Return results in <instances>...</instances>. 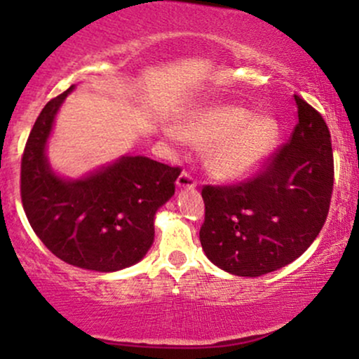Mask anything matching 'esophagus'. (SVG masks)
<instances>
[{
  "mask_svg": "<svg viewBox=\"0 0 359 359\" xmlns=\"http://www.w3.org/2000/svg\"><path fill=\"white\" fill-rule=\"evenodd\" d=\"M175 184L179 189H192L197 185V180H196V177L191 174V172L184 170L182 174L179 175V179H177Z\"/></svg>",
  "mask_w": 359,
  "mask_h": 359,
  "instance_id": "34e87169",
  "label": "esophagus"
}]
</instances>
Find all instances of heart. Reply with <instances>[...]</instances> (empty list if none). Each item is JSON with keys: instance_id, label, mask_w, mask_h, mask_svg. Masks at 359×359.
Here are the masks:
<instances>
[{"instance_id": "b5f03b06", "label": "heart", "mask_w": 359, "mask_h": 359, "mask_svg": "<svg viewBox=\"0 0 359 359\" xmlns=\"http://www.w3.org/2000/svg\"><path fill=\"white\" fill-rule=\"evenodd\" d=\"M185 142L205 147L204 163L214 177L236 180L250 175L273 151L278 125L269 114H251L241 106L197 109L179 125Z\"/></svg>"}]
</instances>
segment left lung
<instances>
[{
	"label": "left lung",
	"mask_w": 359,
	"mask_h": 359,
	"mask_svg": "<svg viewBox=\"0 0 359 359\" xmlns=\"http://www.w3.org/2000/svg\"><path fill=\"white\" fill-rule=\"evenodd\" d=\"M299 121L262 170L233 185H204L199 238L216 266L259 277L288 265L323 229L334 185L331 133L295 94Z\"/></svg>",
	"instance_id": "left-lung-1"
}]
</instances>
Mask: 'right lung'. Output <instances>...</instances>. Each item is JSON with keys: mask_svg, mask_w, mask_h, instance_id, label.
Returning <instances> with one entry per match:
<instances>
[{"mask_svg": "<svg viewBox=\"0 0 359 359\" xmlns=\"http://www.w3.org/2000/svg\"><path fill=\"white\" fill-rule=\"evenodd\" d=\"M71 86L45 104L22 156L20 192L28 222L48 250L69 265L116 271L135 265L154 243L155 212L174 196L180 167L147 156H121L84 179L52 172L45 145Z\"/></svg>", "mask_w": 359, "mask_h": 359, "instance_id": "right-lung-1", "label": "right lung"}]
</instances>
